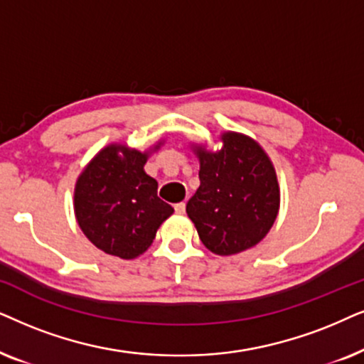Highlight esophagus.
Instances as JSON below:
<instances>
[{"label": "esophagus", "instance_id": "1", "mask_svg": "<svg viewBox=\"0 0 364 364\" xmlns=\"http://www.w3.org/2000/svg\"><path fill=\"white\" fill-rule=\"evenodd\" d=\"M174 211H176V215H183L186 211V205L185 203H178V205H174Z\"/></svg>", "mask_w": 364, "mask_h": 364}]
</instances>
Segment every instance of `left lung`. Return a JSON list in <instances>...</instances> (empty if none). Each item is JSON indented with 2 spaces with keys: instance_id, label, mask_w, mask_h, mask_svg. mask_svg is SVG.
Instances as JSON below:
<instances>
[{
  "instance_id": "left-lung-1",
  "label": "left lung",
  "mask_w": 364,
  "mask_h": 364,
  "mask_svg": "<svg viewBox=\"0 0 364 364\" xmlns=\"http://www.w3.org/2000/svg\"><path fill=\"white\" fill-rule=\"evenodd\" d=\"M213 151L191 143L200 161V188L186 205L201 243L230 256L253 248L268 235L279 211V183L268 153L243 133L220 134Z\"/></svg>"
}]
</instances>
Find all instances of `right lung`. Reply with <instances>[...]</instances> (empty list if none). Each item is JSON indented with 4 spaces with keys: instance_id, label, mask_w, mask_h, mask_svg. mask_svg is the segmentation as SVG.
Wrapping results in <instances>:
<instances>
[{
    "instance_id": "right-lung-1",
    "label": "right lung",
    "mask_w": 364,
    "mask_h": 364,
    "mask_svg": "<svg viewBox=\"0 0 364 364\" xmlns=\"http://www.w3.org/2000/svg\"><path fill=\"white\" fill-rule=\"evenodd\" d=\"M124 143L101 148L83 168L75 185L77 226L96 248L121 259H134L151 246L158 228L173 208L158 198V181L144 171L151 153Z\"/></svg>"
}]
</instances>
